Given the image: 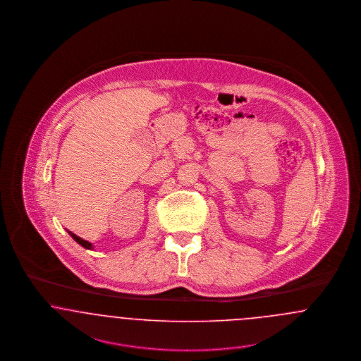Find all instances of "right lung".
<instances>
[{"label":"right lung","mask_w":361,"mask_h":361,"mask_svg":"<svg viewBox=\"0 0 361 361\" xmlns=\"http://www.w3.org/2000/svg\"><path fill=\"white\" fill-rule=\"evenodd\" d=\"M69 235L76 240L77 243L78 245H81V246L84 247V248H88V250H92L94 248V246H92V243H90V242H87V240H84V239H81V238H78L77 235H75L73 232H71L69 231Z\"/></svg>","instance_id":"obj_1"}]
</instances>
